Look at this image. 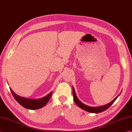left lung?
Returning <instances> with one entry per match:
<instances>
[{"label": "left lung", "instance_id": "left-lung-1", "mask_svg": "<svg viewBox=\"0 0 132 132\" xmlns=\"http://www.w3.org/2000/svg\"><path fill=\"white\" fill-rule=\"evenodd\" d=\"M72 93H73V100L75 101V104L78 106L79 108H81L83 110H85L86 111H88V112L90 113H101L102 111H104L107 109H108L111 105H112L115 101L116 100V99L118 98V97L119 96V95H118L116 98H115L112 101H111L110 103L109 104H108L105 105H103L101 106H97V107H92V106H87L86 105L83 104L81 102V101L78 99V98L77 97V96L75 94V90H74L73 87H72Z\"/></svg>", "mask_w": 132, "mask_h": 132}]
</instances>
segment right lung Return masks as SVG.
<instances>
[{"mask_svg":"<svg viewBox=\"0 0 132 132\" xmlns=\"http://www.w3.org/2000/svg\"><path fill=\"white\" fill-rule=\"evenodd\" d=\"M10 90L13 96L19 104H21L22 106L24 107L26 109L31 110L38 109L45 106L52 95V93L51 92L43 98L39 99H31L19 96L13 92L12 89H10Z\"/></svg>","mask_w":132,"mask_h":132,"instance_id":"obj_1","label":"right lung"}]
</instances>
